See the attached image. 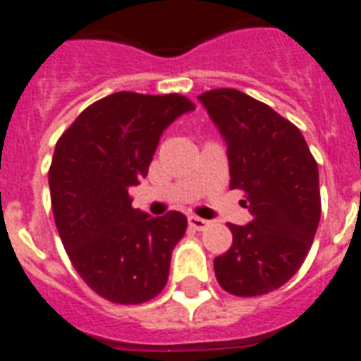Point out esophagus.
<instances>
[{
    "instance_id": "obj_1",
    "label": "esophagus",
    "mask_w": 361,
    "mask_h": 361,
    "mask_svg": "<svg viewBox=\"0 0 361 361\" xmlns=\"http://www.w3.org/2000/svg\"><path fill=\"white\" fill-rule=\"evenodd\" d=\"M209 224H211V222L206 221V219H200V216H196V215L189 216V226L195 228V230H198V231L206 230Z\"/></svg>"
}]
</instances>
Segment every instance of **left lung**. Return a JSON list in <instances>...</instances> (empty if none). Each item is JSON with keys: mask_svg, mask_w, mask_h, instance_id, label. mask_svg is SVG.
Instances as JSON below:
<instances>
[{"mask_svg": "<svg viewBox=\"0 0 361 361\" xmlns=\"http://www.w3.org/2000/svg\"><path fill=\"white\" fill-rule=\"evenodd\" d=\"M228 146L230 189L247 192L252 221L230 224L215 257L224 291L257 297L282 287L306 259L321 219L319 169L297 126L235 89L198 96Z\"/></svg>", "mask_w": 361, "mask_h": 361, "instance_id": "1", "label": "left lung"}]
</instances>
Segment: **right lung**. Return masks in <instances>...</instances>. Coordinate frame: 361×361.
I'll list each match as a JSON object with an SVG mask.
<instances>
[{
	"label": "right lung",
	"mask_w": 361,
	"mask_h": 361,
	"mask_svg": "<svg viewBox=\"0 0 361 361\" xmlns=\"http://www.w3.org/2000/svg\"><path fill=\"white\" fill-rule=\"evenodd\" d=\"M195 104L180 94L114 92L61 135L49 166L55 226L85 283L116 304L157 297L187 230L180 211L150 216L128 195L148 176L163 131Z\"/></svg>",
	"instance_id": "right-lung-1"
}]
</instances>
